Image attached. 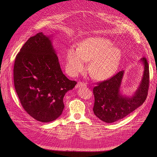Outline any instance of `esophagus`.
Instances as JSON below:
<instances>
[{
    "mask_svg": "<svg viewBox=\"0 0 157 157\" xmlns=\"http://www.w3.org/2000/svg\"><path fill=\"white\" fill-rule=\"evenodd\" d=\"M86 87V83L83 82H78V84L75 86L76 88H79V87Z\"/></svg>",
    "mask_w": 157,
    "mask_h": 157,
    "instance_id": "esophagus-1",
    "label": "esophagus"
}]
</instances>
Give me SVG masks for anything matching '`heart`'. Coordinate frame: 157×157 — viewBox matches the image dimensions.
I'll return each instance as SVG.
<instances>
[{"label":"heart","instance_id":"b5f03b06","mask_svg":"<svg viewBox=\"0 0 157 157\" xmlns=\"http://www.w3.org/2000/svg\"><path fill=\"white\" fill-rule=\"evenodd\" d=\"M122 52L113 47L110 40L99 37L89 38L79 47L71 45L66 52V70L76 76L87 68L86 62L91 61L90 72L96 79L103 80L113 76L117 70Z\"/></svg>","mask_w":157,"mask_h":157}]
</instances>
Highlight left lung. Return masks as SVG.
I'll use <instances>...</instances> for the list:
<instances>
[{
    "mask_svg": "<svg viewBox=\"0 0 157 157\" xmlns=\"http://www.w3.org/2000/svg\"><path fill=\"white\" fill-rule=\"evenodd\" d=\"M139 62L144 66L143 75L137 89L132 96H127L122 93L124 71L94 87L93 112L102 121L113 123L122 119L145 102L149 86V66L145 58H141Z\"/></svg>",
    "mask_w": 157,
    "mask_h": 157,
    "instance_id": "left-lung-1",
    "label": "left lung"
}]
</instances>
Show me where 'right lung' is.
I'll return each instance as SVG.
<instances>
[{
  "label": "right lung",
  "instance_id": "add662e5",
  "mask_svg": "<svg viewBox=\"0 0 157 157\" xmlns=\"http://www.w3.org/2000/svg\"><path fill=\"white\" fill-rule=\"evenodd\" d=\"M52 36L30 37L16 56L13 81L21 105L33 118L50 122L62 114L66 93L76 84L63 73Z\"/></svg>",
  "mask_w": 157,
  "mask_h": 157
}]
</instances>
